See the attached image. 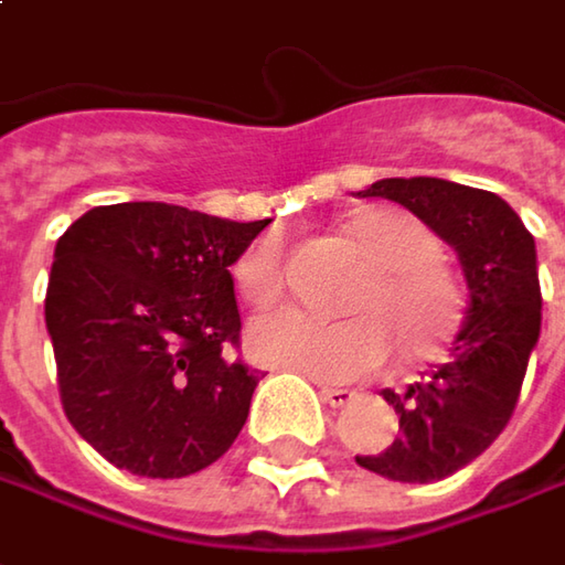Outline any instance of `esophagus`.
Instances as JSON below:
<instances>
[{
	"label": "esophagus",
	"mask_w": 565,
	"mask_h": 565,
	"mask_svg": "<svg viewBox=\"0 0 565 565\" xmlns=\"http://www.w3.org/2000/svg\"><path fill=\"white\" fill-rule=\"evenodd\" d=\"M355 397H359V394H355V391H350V387H327V384H321V401H324V404H330L333 409L350 407Z\"/></svg>",
	"instance_id": "1"
}]
</instances>
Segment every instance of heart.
I'll use <instances>...</instances> for the list:
<instances>
[{"instance_id": "heart-1", "label": "heart", "mask_w": 565, "mask_h": 565, "mask_svg": "<svg viewBox=\"0 0 565 565\" xmlns=\"http://www.w3.org/2000/svg\"><path fill=\"white\" fill-rule=\"evenodd\" d=\"M347 235L379 264L355 292V318L327 321L286 308L254 321L247 343L260 362L315 381H355L379 372L394 340L409 362L441 355L465 324L461 282L438 264L441 244L426 222L404 210H362ZM241 296L267 308L286 292V250L276 235L254 241L235 267Z\"/></svg>"}]
</instances>
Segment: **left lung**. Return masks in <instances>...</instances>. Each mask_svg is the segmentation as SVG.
<instances>
[{
  "instance_id": "left-lung-1",
  "label": "left lung",
  "mask_w": 565,
  "mask_h": 565,
  "mask_svg": "<svg viewBox=\"0 0 565 565\" xmlns=\"http://www.w3.org/2000/svg\"><path fill=\"white\" fill-rule=\"evenodd\" d=\"M362 196L407 206L451 244L470 292L448 359L404 394L381 391L401 416V436L379 455H355V465L387 480L433 483L480 458L519 404L541 337L537 250L519 212L490 190L441 178H384Z\"/></svg>"
}]
</instances>
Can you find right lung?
<instances>
[{"mask_svg": "<svg viewBox=\"0 0 565 565\" xmlns=\"http://www.w3.org/2000/svg\"><path fill=\"white\" fill-rule=\"evenodd\" d=\"M269 225L168 203L75 218L53 250L46 333L63 409L114 467L174 480L238 438L260 375L232 362V264Z\"/></svg>", "mask_w": 565, "mask_h": 565, "instance_id": "right-lung-1", "label": "right lung"}]
</instances>
